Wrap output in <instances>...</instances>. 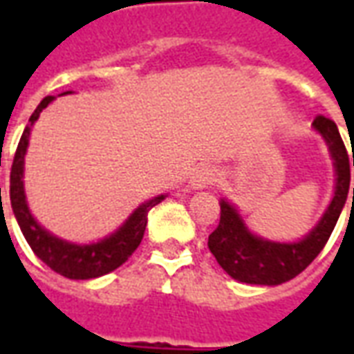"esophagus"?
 Wrapping results in <instances>:
<instances>
[{
	"mask_svg": "<svg viewBox=\"0 0 354 354\" xmlns=\"http://www.w3.org/2000/svg\"><path fill=\"white\" fill-rule=\"evenodd\" d=\"M218 170L214 167H201L199 170L193 172V176L189 178V187L192 189H205L210 187L218 182Z\"/></svg>",
	"mask_w": 354,
	"mask_h": 354,
	"instance_id": "obj_1",
	"label": "esophagus"
}]
</instances>
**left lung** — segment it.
I'll list each match as a JSON object with an SVG mask.
<instances>
[{
	"mask_svg": "<svg viewBox=\"0 0 354 354\" xmlns=\"http://www.w3.org/2000/svg\"><path fill=\"white\" fill-rule=\"evenodd\" d=\"M313 129L324 138L334 161L335 189L326 212L304 239L296 243H279L252 233L235 205L223 197L220 201V223L208 237V248L223 271L235 281L260 286H277L290 281L319 256L332 235L349 193L351 161L334 121L319 115L313 121Z\"/></svg>",
	"mask_w": 354,
	"mask_h": 354,
	"instance_id": "obj_1",
	"label": "left lung"
}]
</instances>
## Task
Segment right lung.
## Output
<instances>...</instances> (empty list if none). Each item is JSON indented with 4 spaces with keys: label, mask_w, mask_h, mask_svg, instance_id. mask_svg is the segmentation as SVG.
<instances>
[{
    "label": "right lung",
    "mask_w": 354,
    "mask_h": 354,
    "mask_svg": "<svg viewBox=\"0 0 354 354\" xmlns=\"http://www.w3.org/2000/svg\"><path fill=\"white\" fill-rule=\"evenodd\" d=\"M72 93L66 91L62 94ZM55 100V96H45L39 106L30 117L26 129L20 136L17 153L12 159L11 167V207L15 212V218L20 225L22 235L28 241L30 248L39 260L49 266L53 271H57L62 277L73 279V281H87V279H96L102 274L111 273L113 269L123 266L129 260L132 252L138 248L144 237L147 223V212L159 205L167 195H157L153 199L142 203L134 212H132L124 223L115 230L108 237L100 239L98 243L91 245H77V243H68L64 239L53 235L43 225L37 223L26 203V193H24V155H26L28 144H30V132L32 127L39 119V113ZM1 201V187H0Z\"/></svg>",
    "instance_id": "obj_1"
}]
</instances>
